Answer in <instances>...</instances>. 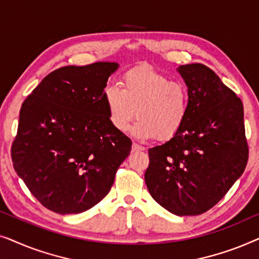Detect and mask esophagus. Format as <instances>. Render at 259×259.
I'll use <instances>...</instances> for the list:
<instances>
[{"instance_id": "1", "label": "esophagus", "mask_w": 259, "mask_h": 259, "mask_svg": "<svg viewBox=\"0 0 259 259\" xmlns=\"http://www.w3.org/2000/svg\"><path fill=\"white\" fill-rule=\"evenodd\" d=\"M132 151H133V152L145 151V147L141 146V145H138V144H136V143H133V145H132Z\"/></svg>"}]
</instances>
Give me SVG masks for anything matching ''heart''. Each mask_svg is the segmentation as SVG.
I'll return each instance as SVG.
<instances>
[{"instance_id":"b5f03b06","label":"heart","mask_w":259,"mask_h":259,"mask_svg":"<svg viewBox=\"0 0 259 259\" xmlns=\"http://www.w3.org/2000/svg\"><path fill=\"white\" fill-rule=\"evenodd\" d=\"M104 100L109 121L118 132H125L134 116L139 118L132 128L139 139H171L178 134L189 113L185 84L148 67L123 74L121 88L115 84L106 87Z\"/></svg>"}]
</instances>
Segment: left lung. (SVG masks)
Here are the masks:
<instances>
[{
	"label": "left lung",
	"instance_id": "1",
	"mask_svg": "<svg viewBox=\"0 0 259 259\" xmlns=\"http://www.w3.org/2000/svg\"><path fill=\"white\" fill-rule=\"evenodd\" d=\"M178 72L189 113L177 136L148 150L145 182L159 205L177 215L213 207L243 175L249 158L242 100L201 63Z\"/></svg>",
	"mask_w": 259,
	"mask_h": 259
}]
</instances>
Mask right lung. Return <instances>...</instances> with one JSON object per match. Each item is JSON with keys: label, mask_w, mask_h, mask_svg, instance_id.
<instances>
[{"label": "right lung", "mask_w": 259, "mask_h": 259, "mask_svg": "<svg viewBox=\"0 0 259 259\" xmlns=\"http://www.w3.org/2000/svg\"><path fill=\"white\" fill-rule=\"evenodd\" d=\"M115 62L66 66L23 101L12 160L46 208L80 213L104 199L132 141L109 121L105 87Z\"/></svg>", "instance_id": "1"}]
</instances>
